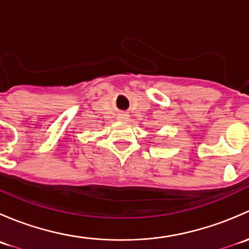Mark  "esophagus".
<instances>
[{"label": "esophagus", "mask_w": 249, "mask_h": 249, "mask_svg": "<svg viewBox=\"0 0 249 249\" xmlns=\"http://www.w3.org/2000/svg\"><path fill=\"white\" fill-rule=\"evenodd\" d=\"M127 118H129V115H127L126 113H122V114L118 115V119L119 120H126Z\"/></svg>", "instance_id": "1"}]
</instances>
